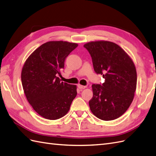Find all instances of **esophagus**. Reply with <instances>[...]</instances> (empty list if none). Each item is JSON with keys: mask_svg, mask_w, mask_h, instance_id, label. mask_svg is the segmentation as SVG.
<instances>
[{"mask_svg": "<svg viewBox=\"0 0 156 156\" xmlns=\"http://www.w3.org/2000/svg\"><path fill=\"white\" fill-rule=\"evenodd\" d=\"M78 87L79 89H84L86 87V86H82V85H80V84H78Z\"/></svg>", "mask_w": 156, "mask_h": 156, "instance_id": "esophagus-1", "label": "esophagus"}]
</instances>
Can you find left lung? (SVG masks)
Here are the masks:
<instances>
[{"label": "left lung", "mask_w": 156, "mask_h": 156, "mask_svg": "<svg viewBox=\"0 0 156 156\" xmlns=\"http://www.w3.org/2000/svg\"><path fill=\"white\" fill-rule=\"evenodd\" d=\"M83 47L91 55L95 73L105 78L101 84L92 85L90 110L103 121L116 119L126 112L133 100L137 82L134 64L115 43L91 41Z\"/></svg>", "instance_id": "8db88e82"}]
</instances>
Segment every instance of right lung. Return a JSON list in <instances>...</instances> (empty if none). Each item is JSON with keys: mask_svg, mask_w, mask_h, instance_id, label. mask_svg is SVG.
Segmentation results:
<instances>
[{"mask_svg": "<svg viewBox=\"0 0 156 156\" xmlns=\"http://www.w3.org/2000/svg\"><path fill=\"white\" fill-rule=\"evenodd\" d=\"M77 47V43L67 41L47 42L33 52L23 66L21 79L26 97L43 118L65 116L76 96V86L61 82L58 75L68 55Z\"/></svg>", "mask_w": 156, "mask_h": 156, "instance_id": "1", "label": "right lung"}]
</instances>
